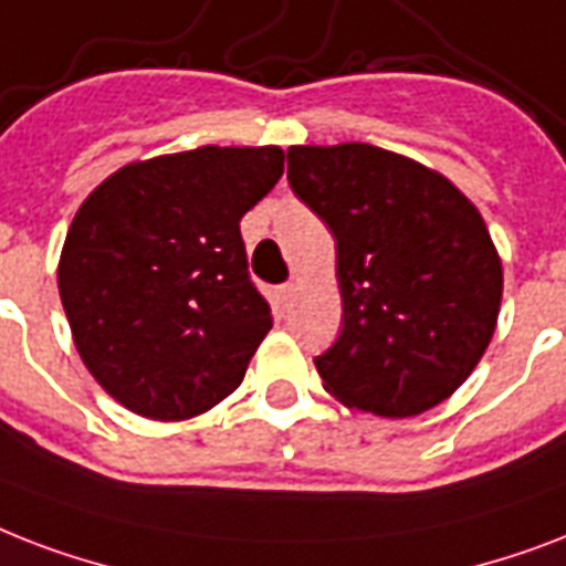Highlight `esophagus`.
I'll list each match as a JSON object with an SVG mask.
<instances>
[{
	"label": "esophagus",
	"mask_w": 566,
	"mask_h": 566,
	"mask_svg": "<svg viewBox=\"0 0 566 566\" xmlns=\"http://www.w3.org/2000/svg\"><path fill=\"white\" fill-rule=\"evenodd\" d=\"M280 295H283V301H292V297L297 295V283H286V286H280Z\"/></svg>",
	"instance_id": "1"
}]
</instances>
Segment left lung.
<instances>
[{
  "label": "left lung",
  "mask_w": 566,
  "mask_h": 566,
  "mask_svg": "<svg viewBox=\"0 0 566 566\" xmlns=\"http://www.w3.org/2000/svg\"><path fill=\"white\" fill-rule=\"evenodd\" d=\"M289 186L336 239L343 333L315 357L324 389L407 419L470 378L502 306V260L470 197L371 144L289 147Z\"/></svg>",
  "instance_id": "8db88e82"
}]
</instances>
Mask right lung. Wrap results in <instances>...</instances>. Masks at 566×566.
Listing matches in <instances>:
<instances>
[{"label": "right lung", "mask_w": 566, "mask_h": 566, "mask_svg": "<svg viewBox=\"0 0 566 566\" xmlns=\"http://www.w3.org/2000/svg\"><path fill=\"white\" fill-rule=\"evenodd\" d=\"M283 150L197 147L129 161L78 206L59 260L73 343L126 410L182 422L235 392L271 331L239 221Z\"/></svg>", "instance_id": "1"}]
</instances>
